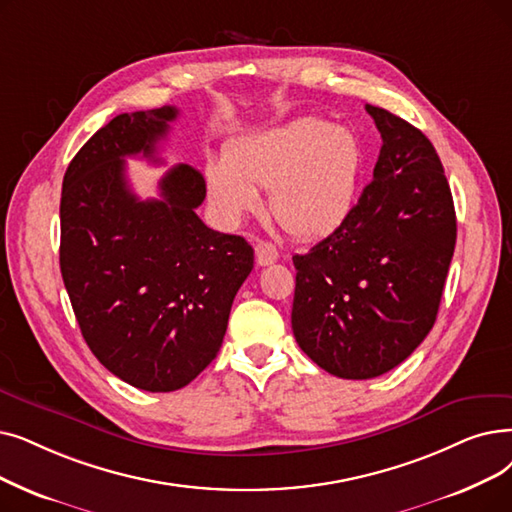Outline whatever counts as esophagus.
I'll return each instance as SVG.
<instances>
[{
    "label": "esophagus",
    "mask_w": 512,
    "mask_h": 512,
    "mask_svg": "<svg viewBox=\"0 0 512 512\" xmlns=\"http://www.w3.org/2000/svg\"><path fill=\"white\" fill-rule=\"evenodd\" d=\"M255 259L259 265H270L278 259V249L274 247L272 242H265V240H259L255 244Z\"/></svg>",
    "instance_id": "1"
}]
</instances>
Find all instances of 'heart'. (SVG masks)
I'll return each mask as SVG.
<instances>
[{
    "instance_id": "1",
    "label": "heart",
    "mask_w": 512,
    "mask_h": 512,
    "mask_svg": "<svg viewBox=\"0 0 512 512\" xmlns=\"http://www.w3.org/2000/svg\"><path fill=\"white\" fill-rule=\"evenodd\" d=\"M366 152L347 127L303 117L244 138L226 161L207 165L215 209L238 221L261 205L257 188H270V213L297 238L339 230L358 205Z\"/></svg>"
}]
</instances>
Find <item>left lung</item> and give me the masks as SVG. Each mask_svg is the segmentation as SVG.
<instances>
[{
	"label": "left lung",
	"instance_id": "left-lung-1",
	"mask_svg": "<svg viewBox=\"0 0 512 512\" xmlns=\"http://www.w3.org/2000/svg\"><path fill=\"white\" fill-rule=\"evenodd\" d=\"M383 146L345 224L295 255L291 324L326 372L364 381L402 364L435 324L456 244L450 184L429 138L366 104Z\"/></svg>",
	"mask_w": 512,
	"mask_h": 512
}]
</instances>
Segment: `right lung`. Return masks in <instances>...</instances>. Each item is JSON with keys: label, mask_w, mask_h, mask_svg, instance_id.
Masks as SVG:
<instances>
[{"label": "right lung", "mask_w": 512, "mask_h": 512, "mask_svg": "<svg viewBox=\"0 0 512 512\" xmlns=\"http://www.w3.org/2000/svg\"><path fill=\"white\" fill-rule=\"evenodd\" d=\"M177 108L123 113L75 154L62 180L60 272L81 335L98 362L131 387H186L224 341L232 301L253 270L242 236L203 224L205 177L175 165L161 198L140 201L125 157L154 152Z\"/></svg>", "instance_id": "obj_1"}]
</instances>
